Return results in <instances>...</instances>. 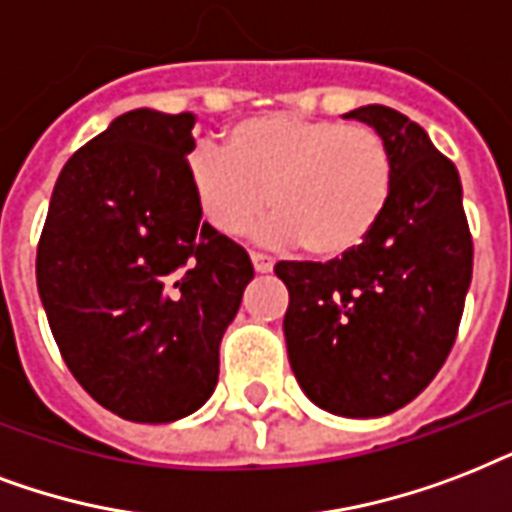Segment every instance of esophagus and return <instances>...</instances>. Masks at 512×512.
Segmentation results:
<instances>
[{
	"label": "esophagus",
	"instance_id": "obj_1",
	"mask_svg": "<svg viewBox=\"0 0 512 512\" xmlns=\"http://www.w3.org/2000/svg\"><path fill=\"white\" fill-rule=\"evenodd\" d=\"M251 261H253V269H256V272H269V269L275 267V261L269 259L267 253L253 251V253H251Z\"/></svg>",
	"mask_w": 512,
	"mask_h": 512
}]
</instances>
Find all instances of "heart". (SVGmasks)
Instances as JSON below:
<instances>
[{"mask_svg":"<svg viewBox=\"0 0 512 512\" xmlns=\"http://www.w3.org/2000/svg\"><path fill=\"white\" fill-rule=\"evenodd\" d=\"M189 181L205 219L243 235L269 208L267 235L315 259L358 251L395 192V154L371 125L301 114L253 117L229 130L227 149L200 146Z\"/></svg>","mask_w":512,"mask_h":512,"instance_id":"1","label":"heart"}]
</instances>
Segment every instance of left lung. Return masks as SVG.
Instances as JSON below:
<instances>
[{"instance_id":"obj_1","label":"left lung","mask_w":512,"mask_h":512,"mask_svg":"<svg viewBox=\"0 0 512 512\" xmlns=\"http://www.w3.org/2000/svg\"><path fill=\"white\" fill-rule=\"evenodd\" d=\"M395 154V192L376 232L342 259L277 261L288 288V360L312 403L384 417L417 398L449 358L473 277V235L454 162L390 106L344 114Z\"/></svg>"}]
</instances>
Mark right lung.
I'll return each instance as SVG.
<instances>
[{
  "label": "right lung",
  "mask_w": 512,
  "mask_h": 512,
  "mask_svg": "<svg viewBox=\"0 0 512 512\" xmlns=\"http://www.w3.org/2000/svg\"><path fill=\"white\" fill-rule=\"evenodd\" d=\"M192 128L189 112L117 117L63 165L39 235L61 358L130 422H173L211 398L221 336L253 280L243 245L202 221Z\"/></svg>",
  "instance_id": "add662e5"
}]
</instances>
